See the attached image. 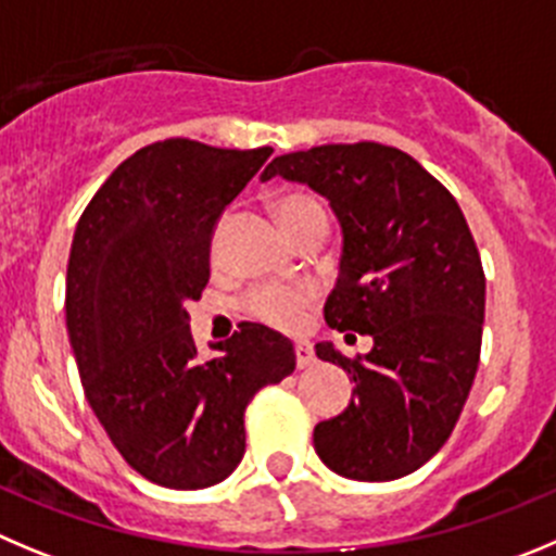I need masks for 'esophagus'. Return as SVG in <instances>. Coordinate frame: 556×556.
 <instances>
[{
    "mask_svg": "<svg viewBox=\"0 0 556 556\" xmlns=\"http://www.w3.org/2000/svg\"><path fill=\"white\" fill-rule=\"evenodd\" d=\"M313 362H315L313 345H309V342H295V365H299V370L309 367Z\"/></svg>",
    "mask_w": 556,
    "mask_h": 556,
    "instance_id": "1",
    "label": "esophagus"
}]
</instances>
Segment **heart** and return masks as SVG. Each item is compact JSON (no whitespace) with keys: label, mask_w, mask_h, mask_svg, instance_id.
Returning <instances> with one entry per match:
<instances>
[{"label":"heart","mask_w":556,"mask_h":556,"mask_svg":"<svg viewBox=\"0 0 556 556\" xmlns=\"http://www.w3.org/2000/svg\"><path fill=\"white\" fill-rule=\"evenodd\" d=\"M277 219L293 241L313 230H326V211L318 197L304 191H290L274 202ZM318 299V288L309 282L302 285H263L252 290L247 299V309L252 318L263 320L277 329H295L304 320L309 304Z\"/></svg>","instance_id":"b5f03b06"}]
</instances>
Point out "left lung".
Masks as SVG:
<instances>
[{"instance_id":"left-lung-1","label":"left lung","mask_w":556,"mask_h":556,"mask_svg":"<svg viewBox=\"0 0 556 556\" xmlns=\"http://www.w3.org/2000/svg\"><path fill=\"white\" fill-rule=\"evenodd\" d=\"M324 194L342 230L326 324L372 337L349 359L318 342L354 387L349 408L315 425L318 458L362 482L406 477L453 433L480 365L485 274L455 197L412 155L378 142L277 155L261 175Z\"/></svg>"}]
</instances>
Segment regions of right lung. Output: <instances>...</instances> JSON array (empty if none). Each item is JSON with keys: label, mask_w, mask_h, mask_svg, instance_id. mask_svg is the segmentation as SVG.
Returning a JSON list of instances; mask_svg holds the SVG:
<instances>
[{"label": "right lung", "mask_w": 556, "mask_h": 556, "mask_svg": "<svg viewBox=\"0 0 556 556\" xmlns=\"http://www.w3.org/2000/svg\"><path fill=\"white\" fill-rule=\"evenodd\" d=\"M268 155L194 139L148 144L109 175L76 225L65 320L81 387L126 464L164 489L232 475L249 401L295 367L293 342L263 324H241L200 359L186 313L211 277L222 211Z\"/></svg>", "instance_id": "right-lung-1"}]
</instances>
